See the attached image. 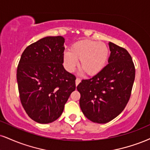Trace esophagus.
<instances>
[{
  "instance_id": "1",
  "label": "esophagus",
  "mask_w": 150,
  "mask_h": 150,
  "mask_svg": "<svg viewBox=\"0 0 150 150\" xmlns=\"http://www.w3.org/2000/svg\"><path fill=\"white\" fill-rule=\"evenodd\" d=\"M81 82V80L80 78H76V80H75V84H76V86H77L79 84V83Z\"/></svg>"
}]
</instances>
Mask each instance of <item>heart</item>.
Here are the masks:
<instances>
[{
	"instance_id": "heart-1",
	"label": "heart",
	"mask_w": 150,
	"mask_h": 150,
	"mask_svg": "<svg viewBox=\"0 0 150 150\" xmlns=\"http://www.w3.org/2000/svg\"><path fill=\"white\" fill-rule=\"evenodd\" d=\"M109 49L103 42L84 40L75 42L70 52L64 54L65 67L68 72H73L80 61V68L86 75L93 76L100 73L105 66Z\"/></svg>"
}]
</instances>
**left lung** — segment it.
Here are the masks:
<instances>
[{
    "instance_id": "left-lung-1",
    "label": "left lung",
    "mask_w": 150,
    "mask_h": 150,
    "mask_svg": "<svg viewBox=\"0 0 150 150\" xmlns=\"http://www.w3.org/2000/svg\"><path fill=\"white\" fill-rule=\"evenodd\" d=\"M108 64L77 86L83 114L91 122L105 124L124 110L129 102L136 70L127 50L110 42Z\"/></svg>"
}]
</instances>
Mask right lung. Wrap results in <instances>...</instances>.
Returning a JSON list of instances; mask_svg holds the SVG:
<instances>
[{
  "mask_svg": "<svg viewBox=\"0 0 150 150\" xmlns=\"http://www.w3.org/2000/svg\"><path fill=\"white\" fill-rule=\"evenodd\" d=\"M65 39L48 36L25 49L17 70L20 100L30 118L51 123L62 114L76 77L63 66Z\"/></svg>",
  "mask_w": 150,
  "mask_h": 150,
  "instance_id": "1",
  "label": "right lung"
}]
</instances>
